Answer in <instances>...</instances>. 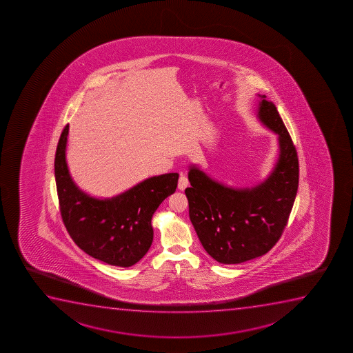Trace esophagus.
Masks as SVG:
<instances>
[{"label":"esophagus","mask_w":353,"mask_h":353,"mask_svg":"<svg viewBox=\"0 0 353 353\" xmlns=\"http://www.w3.org/2000/svg\"><path fill=\"white\" fill-rule=\"evenodd\" d=\"M189 187V179H188L185 174H181V177L179 179V190H184Z\"/></svg>","instance_id":"1"}]
</instances>
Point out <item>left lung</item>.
Here are the masks:
<instances>
[{
  "instance_id": "1",
  "label": "left lung",
  "mask_w": 353,
  "mask_h": 353,
  "mask_svg": "<svg viewBox=\"0 0 353 353\" xmlns=\"http://www.w3.org/2000/svg\"><path fill=\"white\" fill-rule=\"evenodd\" d=\"M257 121L278 136V154L262 182L234 188L189 165L185 189L189 217L203 248L223 265H237L268 253L281 236L298 191L296 150L275 105L257 94Z\"/></svg>"
}]
</instances>
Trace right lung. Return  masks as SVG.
Here are the masks:
<instances>
[{
	"label": "right lung",
	"mask_w": 353,
	"mask_h": 353,
	"mask_svg": "<svg viewBox=\"0 0 353 353\" xmlns=\"http://www.w3.org/2000/svg\"><path fill=\"white\" fill-rule=\"evenodd\" d=\"M67 125L59 139L55 183L63 223L85 253L108 265L131 267L144 256L154 240L152 216L172 195L179 174H158L108 199L81 190L72 179L66 161Z\"/></svg>",
	"instance_id": "1"
}]
</instances>
